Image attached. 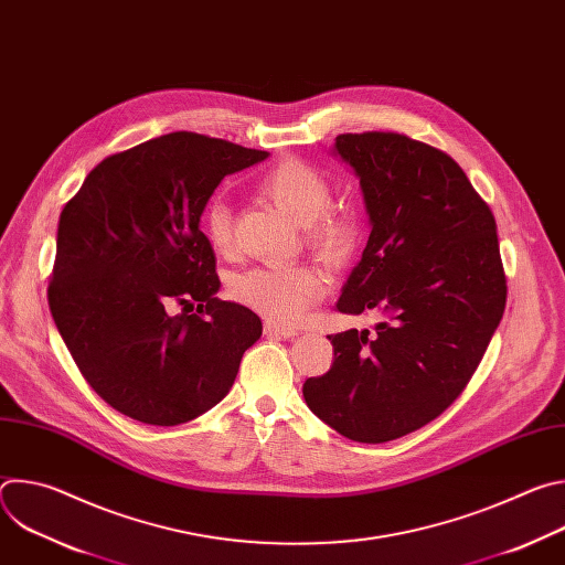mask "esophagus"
<instances>
[{
	"instance_id": "34e87169",
	"label": "esophagus",
	"mask_w": 565,
	"mask_h": 565,
	"mask_svg": "<svg viewBox=\"0 0 565 565\" xmlns=\"http://www.w3.org/2000/svg\"><path fill=\"white\" fill-rule=\"evenodd\" d=\"M264 333L266 335H277V338H295V335H299V331L297 329H290V327H279V324H273V321H266L264 324Z\"/></svg>"
}]
</instances>
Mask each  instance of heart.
Masks as SVG:
<instances>
[{"label":"heart","mask_w":565,"mask_h":565,"mask_svg":"<svg viewBox=\"0 0 565 565\" xmlns=\"http://www.w3.org/2000/svg\"><path fill=\"white\" fill-rule=\"evenodd\" d=\"M259 190L301 223L312 250L335 262L351 257L360 241L362 218L353 205L331 203V183L317 168L295 156L281 158L262 174ZM201 227L218 255L232 253V207L223 194L207 199ZM327 273L310 264L250 268L234 275L227 286L238 303L264 315L273 324H297L327 295Z\"/></svg>","instance_id":"obj_1"}]
</instances>
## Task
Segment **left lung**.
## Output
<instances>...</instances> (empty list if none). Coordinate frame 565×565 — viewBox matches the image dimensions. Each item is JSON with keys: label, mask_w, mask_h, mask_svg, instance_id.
<instances>
[{"label": "left lung", "mask_w": 565, "mask_h": 565, "mask_svg": "<svg viewBox=\"0 0 565 565\" xmlns=\"http://www.w3.org/2000/svg\"><path fill=\"white\" fill-rule=\"evenodd\" d=\"M371 218L340 312L375 331L329 335L333 366L303 382L310 412L355 443H386L436 420L486 355L508 299L490 205L456 160L397 131L340 134Z\"/></svg>", "instance_id": "1"}]
</instances>
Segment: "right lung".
<instances>
[{
	"label": "right lung",
	"instance_id": "add662e5",
	"mask_svg": "<svg viewBox=\"0 0 565 565\" xmlns=\"http://www.w3.org/2000/svg\"><path fill=\"white\" fill-rule=\"evenodd\" d=\"M266 156L174 131L107 156L66 201L49 308L79 373L116 412L158 427L205 414L262 338L257 312L214 297L216 259L199 221L223 177Z\"/></svg>",
	"mask_w": 565,
	"mask_h": 565
}]
</instances>
